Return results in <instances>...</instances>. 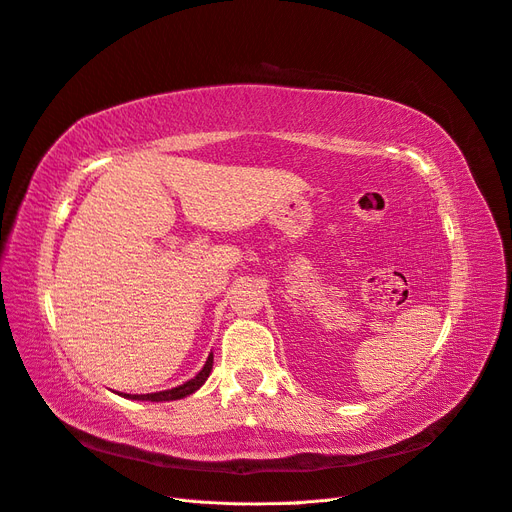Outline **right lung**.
Returning <instances> with one entry per match:
<instances>
[{
  "mask_svg": "<svg viewBox=\"0 0 512 512\" xmlns=\"http://www.w3.org/2000/svg\"><path fill=\"white\" fill-rule=\"evenodd\" d=\"M212 362H214V356L210 354L206 364H203V369L193 377L188 379V382H184L182 386H175L171 390H163V392H150V394H122V397L126 399H135V401H175V399H184L188 397V394H193L195 390H199L203 384H206V379L210 377V371H212Z\"/></svg>",
  "mask_w": 512,
  "mask_h": 512,
  "instance_id": "right-lung-1",
  "label": "right lung"
}]
</instances>
